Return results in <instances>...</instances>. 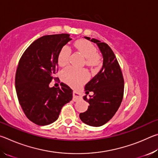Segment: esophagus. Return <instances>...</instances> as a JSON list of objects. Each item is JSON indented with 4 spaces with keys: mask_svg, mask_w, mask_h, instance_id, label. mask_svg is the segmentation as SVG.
I'll return each mask as SVG.
<instances>
[{
    "mask_svg": "<svg viewBox=\"0 0 158 158\" xmlns=\"http://www.w3.org/2000/svg\"><path fill=\"white\" fill-rule=\"evenodd\" d=\"M81 95L79 93L77 92V91H74L73 92V100L74 102H77L81 99Z\"/></svg>",
    "mask_w": 158,
    "mask_h": 158,
    "instance_id": "esophagus-1",
    "label": "esophagus"
}]
</instances>
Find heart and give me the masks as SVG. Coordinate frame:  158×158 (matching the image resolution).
Wrapping results in <instances>:
<instances>
[{"label": "heart", "instance_id": "b5f03b06", "mask_svg": "<svg viewBox=\"0 0 158 158\" xmlns=\"http://www.w3.org/2000/svg\"><path fill=\"white\" fill-rule=\"evenodd\" d=\"M74 47L85 58V65L90 69H95L100 65V56L97 53V49L90 42L85 40H79L74 44ZM70 49L64 46L60 50L58 56V64L63 67L68 63L70 56ZM61 78L67 84L76 86L86 81L89 74L84 69H77L73 66H68L61 73Z\"/></svg>", "mask_w": 158, "mask_h": 158}]
</instances>
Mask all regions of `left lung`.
I'll list each match as a JSON object with an SVG mask.
<instances>
[{
    "mask_svg": "<svg viewBox=\"0 0 158 158\" xmlns=\"http://www.w3.org/2000/svg\"><path fill=\"white\" fill-rule=\"evenodd\" d=\"M97 45L103 56L100 71L85 85V93L94 94L84 96L89 103L87 111L79 114L84 123L93 127L105 125L114 116L123 98L124 79L119 63L113 51L107 44L98 40L84 37Z\"/></svg>",
    "mask_w": 158,
    "mask_h": 158,
    "instance_id": "left-lung-1",
    "label": "left lung"
}]
</instances>
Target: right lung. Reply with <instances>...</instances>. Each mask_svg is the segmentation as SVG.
I'll return each instance as SVG.
<instances>
[{
	"label": "right lung",
	"mask_w": 158,
	"mask_h": 158,
	"mask_svg": "<svg viewBox=\"0 0 158 158\" xmlns=\"http://www.w3.org/2000/svg\"><path fill=\"white\" fill-rule=\"evenodd\" d=\"M69 34L42 36L34 41L19 60L15 88L26 117L38 125L56 121L63 106L73 99V90L60 83V88L49 87L58 72L60 50L71 40Z\"/></svg>",
	"instance_id": "1"
}]
</instances>
